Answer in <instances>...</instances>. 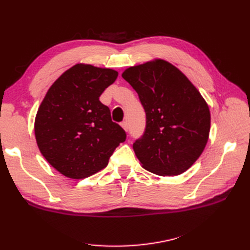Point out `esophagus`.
<instances>
[{
    "label": "esophagus",
    "mask_w": 250,
    "mask_h": 250,
    "mask_svg": "<svg viewBox=\"0 0 250 250\" xmlns=\"http://www.w3.org/2000/svg\"><path fill=\"white\" fill-rule=\"evenodd\" d=\"M121 126H122V127L124 128L125 131H128V128H129V127H128V123L126 122V121H123V122L121 123Z\"/></svg>",
    "instance_id": "1"
}]
</instances>
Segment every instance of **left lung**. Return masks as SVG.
<instances>
[{"label": "left lung", "instance_id": "obj_1", "mask_svg": "<svg viewBox=\"0 0 250 250\" xmlns=\"http://www.w3.org/2000/svg\"><path fill=\"white\" fill-rule=\"evenodd\" d=\"M122 77L138 93L146 112L145 131L133 143L143 167L161 176L186 172L208 140L206 100L185 74L163 59L128 67Z\"/></svg>", "mask_w": 250, "mask_h": 250}]
</instances>
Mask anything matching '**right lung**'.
I'll use <instances>...</instances> for the list:
<instances>
[{
  "mask_svg": "<svg viewBox=\"0 0 250 250\" xmlns=\"http://www.w3.org/2000/svg\"><path fill=\"white\" fill-rule=\"evenodd\" d=\"M117 77L115 70L78 63L44 96L35 118V139L43 157L62 175L82 179L99 172L126 140L99 100Z\"/></svg>",
  "mask_w": 250,
  "mask_h": 250,
  "instance_id": "right-lung-1",
  "label": "right lung"
}]
</instances>
